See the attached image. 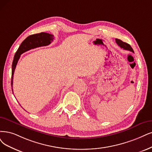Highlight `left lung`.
I'll use <instances>...</instances> for the list:
<instances>
[{"instance_id":"1","label":"left lung","mask_w":152,"mask_h":152,"mask_svg":"<svg viewBox=\"0 0 152 152\" xmlns=\"http://www.w3.org/2000/svg\"><path fill=\"white\" fill-rule=\"evenodd\" d=\"M115 41H116V42L117 43V44L118 45L120 48H123V49L130 50V51L134 53L133 50L130 44H128L125 42H123L121 40H120V39H116Z\"/></svg>"}]
</instances>
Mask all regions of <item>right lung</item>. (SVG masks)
<instances>
[{
    "label": "right lung",
    "mask_w": 152,
    "mask_h": 152,
    "mask_svg": "<svg viewBox=\"0 0 152 152\" xmlns=\"http://www.w3.org/2000/svg\"><path fill=\"white\" fill-rule=\"evenodd\" d=\"M54 39V36L46 32H41L36 34H32L28 36L25 40L21 43L19 48L15 54L12 65V77H11V87L13 92V76L15 67L20 58V54L24 53L31 49H34L41 46H48L50 44Z\"/></svg>",
    "instance_id": "1"
}]
</instances>
